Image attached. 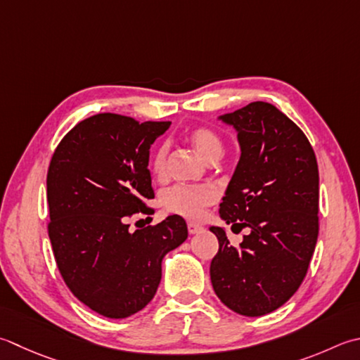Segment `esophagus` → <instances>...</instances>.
<instances>
[{"label": "esophagus", "mask_w": 360, "mask_h": 360, "mask_svg": "<svg viewBox=\"0 0 360 360\" xmlns=\"http://www.w3.org/2000/svg\"><path fill=\"white\" fill-rule=\"evenodd\" d=\"M187 229H188V234H198V232L202 229L200 224H196V223H192V221H188L187 223Z\"/></svg>", "instance_id": "1"}]
</instances>
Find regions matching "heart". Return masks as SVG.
<instances>
[{
	"instance_id": "1",
	"label": "heart",
	"mask_w": 360,
	"mask_h": 360,
	"mask_svg": "<svg viewBox=\"0 0 360 360\" xmlns=\"http://www.w3.org/2000/svg\"><path fill=\"white\" fill-rule=\"evenodd\" d=\"M190 142L198 150L201 156L210 162L218 159L223 153V143L220 137L214 131L206 128H198L190 132ZM167 154L168 146L165 143L153 154L151 168L156 174H164L167 168ZM217 200V192L207 186H186L176 184L165 188L160 195V204L167 212L176 214L186 218H200L204 209Z\"/></svg>"
}]
</instances>
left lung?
Instances as JSON below:
<instances>
[{
	"mask_svg": "<svg viewBox=\"0 0 360 360\" xmlns=\"http://www.w3.org/2000/svg\"><path fill=\"white\" fill-rule=\"evenodd\" d=\"M218 118L234 126L242 151L220 217L250 234L236 248L210 226L218 238L210 281L231 311L260 316L290 300L307 273L319 237V165L304 132L270 103Z\"/></svg>",
	"mask_w": 360,
	"mask_h": 360,
	"instance_id": "obj_1",
	"label": "left lung"
}]
</instances>
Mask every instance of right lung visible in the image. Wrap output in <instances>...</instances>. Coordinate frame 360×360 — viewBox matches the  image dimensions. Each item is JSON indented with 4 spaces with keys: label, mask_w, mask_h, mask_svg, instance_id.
I'll return each mask as SVG.
<instances>
[{
    "label": "right lung",
    "mask_w": 360,
    "mask_h": 360,
    "mask_svg": "<svg viewBox=\"0 0 360 360\" xmlns=\"http://www.w3.org/2000/svg\"><path fill=\"white\" fill-rule=\"evenodd\" d=\"M170 124L89 117L60 140L48 168L56 264L75 297L108 319L142 311L156 295L162 259L188 236L179 215L134 232L128 224L134 214H153L150 148Z\"/></svg>",
    "instance_id": "right-lung-1"
}]
</instances>
